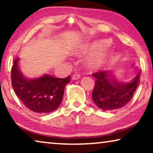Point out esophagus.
I'll list each match as a JSON object with an SVG mask.
<instances>
[{
  "mask_svg": "<svg viewBox=\"0 0 153 153\" xmlns=\"http://www.w3.org/2000/svg\"><path fill=\"white\" fill-rule=\"evenodd\" d=\"M80 77H81L80 74H74L72 76V79H73V80H77V79H80Z\"/></svg>",
  "mask_w": 153,
  "mask_h": 153,
  "instance_id": "34e87169",
  "label": "esophagus"
}]
</instances>
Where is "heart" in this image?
Wrapping results in <instances>:
<instances>
[{
    "mask_svg": "<svg viewBox=\"0 0 153 153\" xmlns=\"http://www.w3.org/2000/svg\"><path fill=\"white\" fill-rule=\"evenodd\" d=\"M111 43L109 39H99V40H95L93 42L88 44V45L83 46L82 47L83 51H100L104 47L107 46ZM110 51H104L97 53L95 55L92 56L88 60L87 65L89 68L92 70H98L101 68L104 64L106 63V60L110 55Z\"/></svg>",
    "mask_w": 153,
    "mask_h": 153,
    "instance_id": "1",
    "label": "heart"
}]
</instances>
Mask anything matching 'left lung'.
I'll return each instance as SVG.
<instances>
[{"label":"left lung","mask_w":153,"mask_h":153,"mask_svg":"<svg viewBox=\"0 0 153 153\" xmlns=\"http://www.w3.org/2000/svg\"><path fill=\"white\" fill-rule=\"evenodd\" d=\"M93 76L96 80L92 97L94 103L104 111L116 110L126 105L140 82L139 72L129 83L119 82L110 71H100Z\"/></svg>","instance_id":"1"}]
</instances>
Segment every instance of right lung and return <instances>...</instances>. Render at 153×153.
<instances>
[{
  "instance_id": "add662e5",
  "label": "right lung",
  "mask_w": 153,
  "mask_h": 153,
  "mask_svg": "<svg viewBox=\"0 0 153 153\" xmlns=\"http://www.w3.org/2000/svg\"><path fill=\"white\" fill-rule=\"evenodd\" d=\"M19 60V58L14 60L11 73L12 85L17 97L34 112L45 114L55 111L61 103L70 76L59 79L45 74L39 78L27 79L21 72Z\"/></svg>"
}]
</instances>
